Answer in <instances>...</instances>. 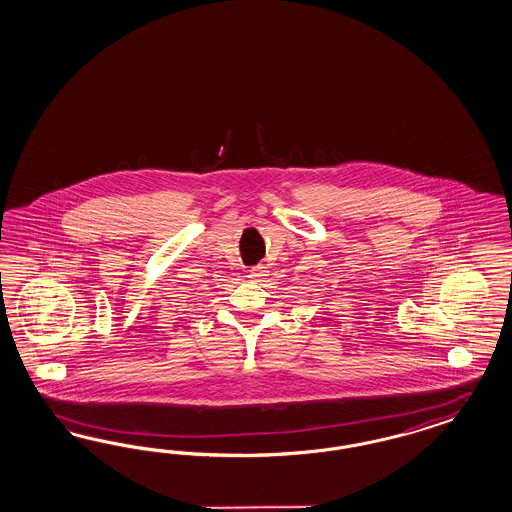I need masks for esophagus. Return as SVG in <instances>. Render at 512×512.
Masks as SVG:
<instances>
[{"label":"esophagus","instance_id":"1","mask_svg":"<svg viewBox=\"0 0 512 512\" xmlns=\"http://www.w3.org/2000/svg\"><path fill=\"white\" fill-rule=\"evenodd\" d=\"M266 276V268L265 266H255V268H251L249 270V280H253V282H259V280H263Z\"/></svg>","mask_w":512,"mask_h":512}]
</instances>
